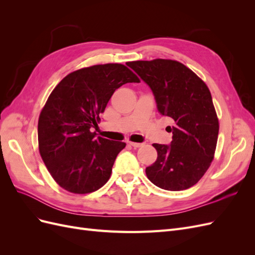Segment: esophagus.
I'll return each mask as SVG.
<instances>
[{
    "mask_svg": "<svg viewBox=\"0 0 255 255\" xmlns=\"http://www.w3.org/2000/svg\"><path fill=\"white\" fill-rule=\"evenodd\" d=\"M128 143H129V145H132L133 148H135V149L140 148V146L143 145V143H139V142H132V141H129Z\"/></svg>",
    "mask_w": 255,
    "mask_h": 255,
    "instance_id": "1",
    "label": "esophagus"
}]
</instances>
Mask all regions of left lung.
Here are the masks:
<instances>
[{
	"instance_id": "1",
	"label": "left lung",
	"mask_w": 255,
	"mask_h": 255,
	"mask_svg": "<svg viewBox=\"0 0 255 255\" xmlns=\"http://www.w3.org/2000/svg\"><path fill=\"white\" fill-rule=\"evenodd\" d=\"M151 88L158 112L174 121L170 145L153 143L155 163L145 168L148 179L166 190L197 184L211 166L219 122L206 84L176 60H136L127 64Z\"/></svg>"
}]
</instances>
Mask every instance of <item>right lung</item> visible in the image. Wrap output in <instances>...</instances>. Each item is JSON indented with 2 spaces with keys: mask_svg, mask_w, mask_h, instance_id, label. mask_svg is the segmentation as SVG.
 I'll use <instances>...</instances> for the list:
<instances>
[{
  "mask_svg": "<svg viewBox=\"0 0 255 255\" xmlns=\"http://www.w3.org/2000/svg\"><path fill=\"white\" fill-rule=\"evenodd\" d=\"M139 83L121 64L96 65L68 74L54 88L38 120V144L55 182L73 194H89L110 180L126 142L91 132L116 89Z\"/></svg>",
  "mask_w": 255,
  "mask_h": 255,
  "instance_id": "obj_1",
  "label": "right lung"
}]
</instances>
